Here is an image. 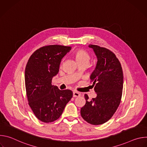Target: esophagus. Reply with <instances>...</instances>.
I'll list each match as a JSON object with an SVG mask.
<instances>
[{
	"instance_id": "34e87169",
	"label": "esophagus",
	"mask_w": 147,
	"mask_h": 147,
	"mask_svg": "<svg viewBox=\"0 0 147 147\" xmlns=\"http://www.w3.org/2000/svg\"><path fill=\"white\" fill-rule=\"evenodd\" d=\"M80 96V94L76 92V91H74L73 92V97H77V96Z\"/></svg>"
}]
</instances>
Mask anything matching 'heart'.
I'll list each match as a JSON object with an SVG mask.
<instances>
[{"mask_svg": "<svg viewBox=\"0 0 147 147\" xmlns=\"http://www.w3.org/2000/svg\"><path fill=\"white\" fill-rule=\"evenodd\" d=\"M74 57L78 64L82 63H88L90 59L89 53L84 49H77L74 53Z\"/></svg>", "mask_w": 147, "mask_h": 147, "instance_id": "obj_1", "label": "heart"}]
</instances>
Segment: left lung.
Segmentation results:
<instances>
[{
    "label": "left lung",
    "instance_id": "obj_1",
    "mask_svg": "<svg viewBox=\"0 0 147 147\" xmlns=\"http://www.w3.org/2000/svg\"><path fill=\"white\" fill-rule=\"evenodd\" d=\"M88 47L97 58L96 67L90 76L97 95L90 100L85 94L86 103L81 108V115L88 123L99 125L108 121L119 106L123 74L120 61L112 51L95 45Z\"/></svg>",
    "mask_w": 147,
    "mask_h": 147
}]
</instances>
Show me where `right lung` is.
I'll return each instance as SVG.
<instances>
[{"label": "right lung", "instance_id": "1", "mask_svg": "<svg viewBox=\"0 0 147 147\" xmlns=\"http://www.w3.org/2000/svg\"><path fill=\"white\" fill-rule=\"evenodd\" d=\"M71 48L57 45L43 47L35 51L27 62L25 84L28 104L35 116L42 122L58 119L73 96L71 90H60L52 85L62 58Z\"/></svg>", "mask_w": 147, "mask_h": 147}]
</instances>
